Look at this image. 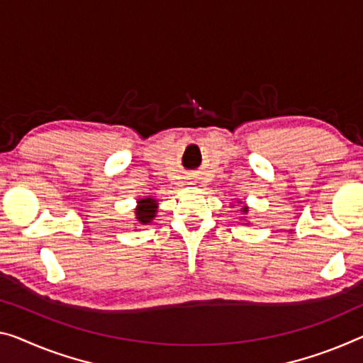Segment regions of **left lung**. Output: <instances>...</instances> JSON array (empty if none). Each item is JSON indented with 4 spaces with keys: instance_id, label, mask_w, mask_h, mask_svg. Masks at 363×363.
I'll return each instance as SVG.
<instances>
[{
    "instance_id": "1",
    "label": "left lung",
    "mask_w": 363,
    "mask_h": 363,
    "mask_svg": "<svg viewBox=\"0 0 363 363\" xmlns=\"http://www.w3.org/2000/svg\"><path fill=\"white\" fill-rule=\"evenodd\" d=\"M237 203H243V201H237ZM248 211H250V208L248 206H242V209H240V214H242V217H240V220H245V225H250V222H247V216L248 214Z\"/></svg>"
}]
</instances>
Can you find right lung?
I'll list each match as a JSON object with an SVG mask.
<instances>
[{
	"instance_id": "add662e5",
	"label": "right lung",
	"mask_w": 363,
	"mask_h": 363,
	"mask_svg": "<svg viewBox=\"0 0 363 363\" xmlns=\"http://www.w3.org/2000/svg\"><path fill=\"white\" fill-rule=\"evenodd\" d=\"M157 208L159 203L157 199H154L152 196H144V198H138L136 199V208H135V217H136V224L139 225H147L154 220L155 214H157Z\"/></svg>"
}]
</instances>
